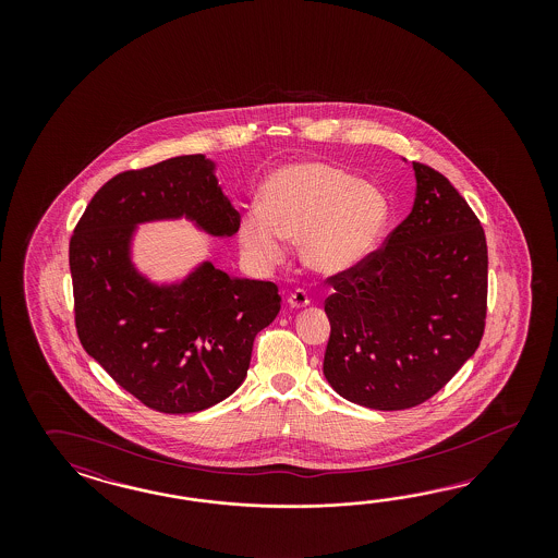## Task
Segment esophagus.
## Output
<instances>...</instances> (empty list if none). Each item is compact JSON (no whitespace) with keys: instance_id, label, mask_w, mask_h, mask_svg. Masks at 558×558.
<instances>
[{"instance_id":"obj_1","label":"esophagus","mask_w":558,"mask_h":558,"mask_svg":"<svg viewBox=\"0 0 558 558\" xmlns=\"http://www.w3.org/2000/svg\"><path fill=\"white\" fill-rule=\"evenodd\" d=\"M308 303H311V301H308V294H306L304 290H294V292L288 294V304H290L292 308H296V311L308 306Z\"/></svg>"}]
</instances>
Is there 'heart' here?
Wrapping results in <instances>:
<instances>
[{"mask_svg":"<svg viewBox=\"0 0 558 558\" xmlns=\"http://www.w3.org/2000/svg\"><path fill=\"white\" fill-rule=\"evenodd\" d=\"M262 210L239 222V245L259 268H274L299 243L304 268L322 276L354 270L387 229L389 203L372 184L325 161L276 169L264 182Z\"/></svg>","mask_w":558,"mask_h":558,"instance_id":"b5f03b06","label":"heart"}]
</instances>
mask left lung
I'll list each match as a JSON object with an SVG mask.
<instances>
[{
  "instance_id": "obj_1",
  "label": "left lung",
  "mask_w": 558,
  "mask_h": 558,
  "mask_svg": "<svg viewBox=\"0 0 558 558\" xmlns=\"http://www.w3.org/2000/svg\"><path fill=\"white\" fill-rule=\"evenodd\" d=\"M415 203L385 245L331 276L323 374L355 405L399 411L434 397L476 352L487 315V241L439 171L413 163Z\"/></svg>"
}]
</instances>
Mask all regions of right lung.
Listing matches in <instances>:
<instances>
[{
  "label": "right lung",
  "instance_id": "right-lung-1",
  "mask_svg": "<svg viewBox=\"0 0 558 558\" xmlns=\"http://www.w3.org/2000/svg\"><path fill=\"white\" fill-rule=\"evenodd\" d=\"M215 169L204 155H180L114 175L69 243L85 352L143 405L171 415L233 395L247 376L255 336L280 311L274 282L233 278L203 262L186 278L157 284L133 262L136 227L145 222L186 219L208 235H235L241 217Z\"/></svg>",
  "mask_w": 558,
  "mask_h": 558
}]
</instances>
